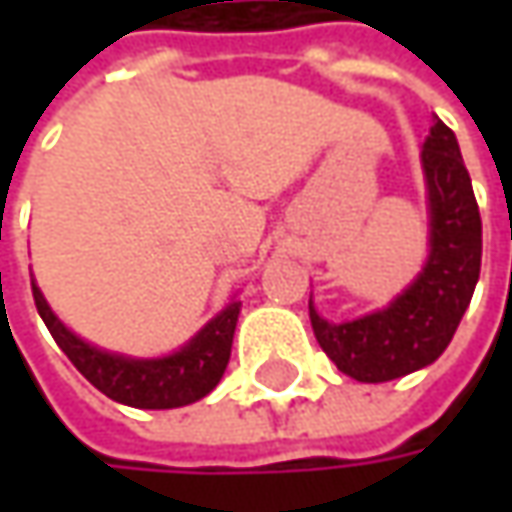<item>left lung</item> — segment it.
<instances>
[{
  "mask_svg": "<svg viewBox=\"0 0 512 512\" xmlns=\"http://www.w3.org/2000/svg\"><path fill=\"white\" fill-rule=\"evenodd\" d=\"M430 190V259L419 279L379 313L310 325L333 364L356 382H390L436 362L450 344L482 270V216L456 133L436 119L422 150Z\"/></svg>",
  "mask_w": 512,
  "mask_h": 512,
  "instance_id": "left-lung-1",
  "label": "left lung"
}]
</instances>
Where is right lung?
<instances>
[{
  "label": "right lung",
  "instance_id": "right-lung-1",
  "mask_svg": "<svg viewBox=\"0 0 512 512\" xmlns=\"http://www.w3.org/2000/svg\"><path fill=\"white\" fill-rule=\"evenodd\" d=\"M30 287H33L36 310L42 322L48 325L50 336L62 347V353L96 390H102L113 402L145 407V410L185 407L207 396L219 384L230 362V344H233V330L239 322L242 302H230L210 325L199 330L196 339H190L173 356L125 359L116 353H105L99 347H90L79 336H73L68 327L53 316L39 287L33 282Z\"/></svg>",
  "mask_w": 512,
  "mask_h": 512
}]
</instances>
